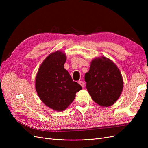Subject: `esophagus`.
I'll list each match as a JSON object with an SVG mask.
<instances>
[{"label":"esophagus","instance_id":"1","mask_svg":"<svg viewBox=\"0 0 148 148\" xmlns=\"http://www.w3.org/2000/svg\"><path fill=\"white\" fill-rule=\"evenodd\" d=\"M78 83L81 85V86L83 88L84 87V82H83V81H78Z\"/></svg>","mask_w":148,"mask_h":148}]
</instances>
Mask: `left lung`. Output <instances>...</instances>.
Returning a JSON list of instances; mask_svg holds the SVG:
<instances>
[{
  "label": "left lung",
  "instance_id": "8db88e82",
  "mask_svg": "<svg viewBox=\"0 0 148 148\" xmlns=\"http://www.w3.org/2000/svg\"><path fill=\"white\" fill-rule=\"evenodd\" d=\"M84 80L92 100L102 107L113 105L123 90V82L119 69L105 57L92 60Z\"/></svg>",
  "mask_w": 148,
  "mask_h": 148
}]
</instances>
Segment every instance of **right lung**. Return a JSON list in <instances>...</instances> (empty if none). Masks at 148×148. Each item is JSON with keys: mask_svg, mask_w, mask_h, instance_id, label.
Wrapping results in <instances>:
<instances>
[{"mask_svg": "<svg viewBox=\"0 0 148 148\" xmlns=\"http://www.w3.org/2000/svg\"><path fill=\"white\" fill-rule=\"evenodd\" d=\"M66 55L61 51L49 54L40 66L36 77V90L44 104L57 111L67 108L82 87L73 82L64 69Z\"/></svg>", "mask_w": 148, "mask_h": 148, "instance_id": "add662e5", "label": "right lung"}]
</instances>
